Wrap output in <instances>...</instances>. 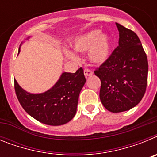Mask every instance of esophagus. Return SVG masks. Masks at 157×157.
Instances as JSON below:
<instances>
[{"label": "esophagus", "mask_w": 157, "mask_h": 157, "mask_svg": "<svg viewBox=\"0 0 157 157\" xmlns=\"http://www.w3.org/2000/svg\"><path fill=\"white\" fill-rule=\"evenodd\" d=\"M84 75L86 77H90V76L93 75V72L89 69H84Z\"/></svg>", "instance_id": "1"}]
</instances>
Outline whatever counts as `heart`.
Returning <instances> with one entry per match:
<instances>
[{
  "label": "heart",
  "instance_id": "1",
  "mask_svg": "<svg viewBox=\"0 0 157 157\" xmlns=\"http://www.w3.org/2000/svg\"><path fill=\"white\" fill-rule=\"evenodd\" d=\"M71 47L75 52L85 53L87 59L94 64L103 63L109 57L111 50L110 37L101 34L99 30H94L78 36L71 41ZM65 56L72 60H78V56L72 51L64 49Z\"/></svg>",
  "mask_w": 157,
  "mask_h": 157
}]
</instances>
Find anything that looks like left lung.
Instances as JSON below:
<instances>
[{
    "label": "left lung",
    "mask_w": 157,
    "mask_h": 157,
    "mask_svg": "<svg viewBox=\"0 0 157 157\" xmlns=\"http://www.w3.org/2000/svg\"><path fill=\"white\" fill-rule=\"evenodd\" d=\"M116 24L120 34L119 45L94 73L101 82V103L107 110L116 113L130 110L142 99L149 65L138 35Z\"/></svg>",
    "instance_id": "8db88e82"
}]
</instances>
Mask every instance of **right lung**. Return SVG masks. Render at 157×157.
<instances>
[{
    "label": "right lung",
    "mask_w": 157,
    "mask_h": 157,
    "mask_svg": "<svg viewBox=\"0 0 157 157\" xmlns=\"http://www.w3.org/2000/svg\"><path fill=\"white\" fill-rule=\"evenodd\" d=\"M85 83L83 69L80 67L75 73L63 72L55 85L44 93L27 92L16 79L15 90L20 105L30 116L44 124L59 126L75 116L78 97Z\"/></svg>",
    "instance_id": "obj_1"
}]
</instances>
